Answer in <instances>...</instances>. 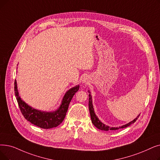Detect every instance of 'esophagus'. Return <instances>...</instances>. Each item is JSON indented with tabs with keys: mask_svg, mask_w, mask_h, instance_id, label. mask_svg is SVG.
<instances>
[{
	"mask_svg": "<svg viewBox=\"0 0 160 160\" xmlns=\"http://www.w3.org/2000/svg\"><path fill=\"white\" fill-rule=\"evenodd\" d=\"M88 82H89V80H88V78L87 77H84V78L82 79V82L85 83V84H88Z\"/></svg>",
	"mask_w": 160,
	"mask_h": 160,
	"instance_id": "34e87169",
	"label": "esophagus"
}]
</instances>
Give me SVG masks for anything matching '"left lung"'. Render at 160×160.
<instances>
[{
    "instance_id": "1",
    "label": "left lung",
    "mask_w": 160,
    "mask_h": 160,
    "mask_svg": "<svg viewBox=\"0 0 160 160\" xmlns=\"http://www.w3.org/2000/svg\"><path fill=\"white\" fill-rule=\"evenodd\" d=\"M88 92L90 93L89 91H88ZM89 113H90V116H91V119H92V122L93 123V124L94 125V126L99 129H101V130H103V131H108V130H117L118 129H121V128H127L128 126H129L131 124L133 123L136 122V120L138 119V116H140V114L138 115L135 119H134L133 121L130 122L129 123L126 124V125H123V126H121V127H119V128H110L109 126H106L105 124L102 123L99 120L98 118H97V116H96V114H95V112H94V108H93V105H92V95L89 94Z\"/></svg>"
}]
</instances>
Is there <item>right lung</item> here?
Listing matches in <instances>:
<instances>
[{
	"instance_id": "right-lung-1",
	"label": "right lung",
	"mask_w": 160,
	"mask_h": 160,
	"mask_svg": "<svg viewBox=\"0 0 160 160\" xmlns=\"http://www.w3.org/2000/svg\"><path fill=\"white\" fill-rule=\"evenodd\" d=\"M79 89V85L76 86L67 91L64 95L59 108L53 112H44L33 108L25 103L19 95L17 82H14V91L19 109L25 118L42 129H50L58 126L65 118L68 105L75 93Z\"/></svg>"
}]
</instances>
